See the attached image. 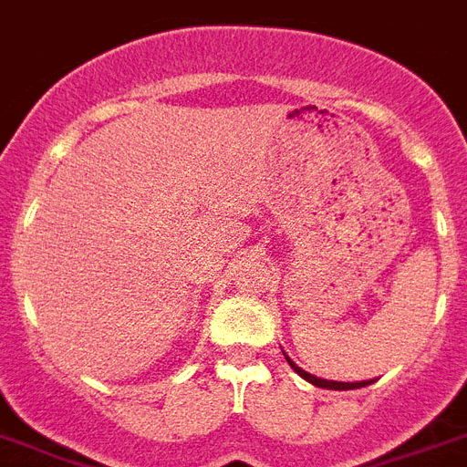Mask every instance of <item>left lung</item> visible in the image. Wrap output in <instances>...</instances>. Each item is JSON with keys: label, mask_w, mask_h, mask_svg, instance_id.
Listing matches in <instances>:
<instances>
[{"label": "left lung", "mask_w": 467, "mask_h": 467, "mask_svg": "<svg viewBox=\"0 0 467 467\" xmlns=\"http://www.w3.org/2000/svg\"><path fill=\"white\" fill-rule=\"evenodd\" d=\"M286 360H288V365H291V368H294L300 377H303V379H307V381H310V384H315V387H319V389H338V391H346V389H360V387H365V384H372V381H356V384L350 381V384H348V381L319 379V377H315V375H307L306 369H300L298 365H296L294 360H291V358H286Z\"/></svg>", "instance_id": "8db88e82"}]
</instances>
